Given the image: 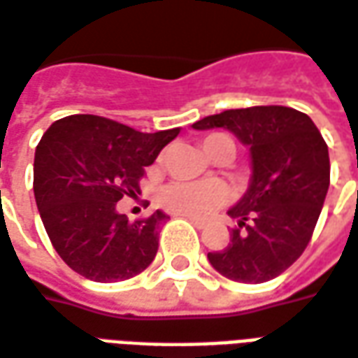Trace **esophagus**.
Instances as JSON below:
<instances>
[{
	"label": "esophagus",
	"instance_id": "34e87169",
	"mask_svg": "<svg viewBox=\"0 0 358 358\" xmlns=\"http://www.w3.org/2000/svg\"><path fill=\"white\" fill-rule=\"evenodd\" d=\"M186 219L192 222V224H196L197 229H201V227H203V221H201V219H196V217H186Z\"/></svg>",
	"mask_w": 358,
	"mask_h": 358
}]
</instances>
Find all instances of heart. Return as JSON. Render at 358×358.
I'll return each mask as SVG.
<instances>
[{
	"mask_svg": "<svg viewBox=\"0 0 358 358\" xmlns=\"http://www.w3.org/2000/svg\"><path fill=\"white\" fill-rule=\"evenodd\" d=\"M203 151L209 157L221 149H229L234 157V141L224 134H211L201 141ZM231 189L221 180H201V182H172L161 187L159 203L166 211L186 217H207L229 201Z\"/></svg>",
	"mask_w": 358,
	"mask_h": 358,
	"instance_id": "b5f03b06",
	"label": "heart"
}]
</instances>
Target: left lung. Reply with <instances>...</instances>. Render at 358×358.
Wrapping results in <instances>:
<instances>
[{"label":"left lung","mask_w":358,"mask_h":358,"mask_svg":"<svg viewBox=\"0 0 358 358\" xmlns=\"http://www.w3.org/2000/svg\"><path fill=\"white\" fill-rule=\"evenodd\" d=\"M222 127L250 147L252 178L229 209L238 221L209 264L240 283H264L291 267L308 246L329 187V155L314 122L289 106L224 110L194 124Z\"/></svg>","instance_id":"8db88e82"}]
</instances>
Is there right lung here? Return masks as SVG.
<instances>
[{
	"instance_id": "add662e5",
	"label": "right lung",
	"mask_w": 358,
	"mask_h": 358,
	"mask_svg": "<svg viewBox=\"0 0 358 358\" xmlns=\"http://www.w3.org/2000/svg\"><path fill=\"white\" fill-rule=\"evenodd\" d=\"M178 134L180 127L143 134L92 114L48 127L34 153V199L52 246L73 271L112 283L151 266L169 215L131 222L118 201L141 194L145 166Z\"/></svg>"
}]
</instances>
